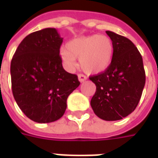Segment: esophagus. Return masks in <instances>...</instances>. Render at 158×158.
<instances>
[{
    "label": "esophagus",
    "mask_w": 158,
    "mask_h": 158,
    "mask_svg": "<svg viewBox=\"0 0 158 158\" xmlns=\"http://www.w3.org/2000/svg\"><path fill=\"white\" fill-rule=\"evenodd\" d=\"M78 79H79V82H81V83H82V82H84V81H85V80L87 79V78L83 74H79L78 75Z\"/></svg>",
    "instance_id": "obj_1"
}]
</instances>
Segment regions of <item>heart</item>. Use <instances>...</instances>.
<instances>
[{
    "label": "heart",
    "mask_w": 158,
    "mask_h": 158,
    "mask_svg": "<svg viewBox=\"0 0 158 158\" xmlns=\"http://www.w3.org/2000/svg\"><path fill=\"white\" fill-rule=\"evenodd\" d=\"M114 52V43L110 37L92 34L70 40L66 43L65 49H61L60 54L68 71H73L76 67V58H79V65L85 73L98 74L110 67Z\"/></svg>",
    "instance_id": "heart-1"
}]
</instances>
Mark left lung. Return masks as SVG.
Listing matches in <instances>:
<instances>
[{
  "label": "left lung",
  "instance_id": "1",
  "mask_svg": "<svg viewBox=\"0 0 158 158\" xmlns=\"http://www.w3.org/2000/svg\"><path fill=\"white\" fill-rule=\"evenodd\" d=\"M114 43V57L104 73L90 77L96 85L91 106L96 115L106 121H116L136 109L145 85V72L140 52L129 39L106 31Z\"/></svg>",
  "mask_w": 158,
  "mask_h": 158
}]
</instances>
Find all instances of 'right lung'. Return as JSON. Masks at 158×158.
<instances>
[{
  "label": "right lung",
  "instance_id": "obj_1",
  "mask_svg": "<svg viewBox=\"0 0 158 158\" xmlns=\"http://www.w3.org/2000/svg\"><path fill=\"white\" fill-rule=\"evenodd\" d=\"M63 41L55 28L28 34L12 59V92L20 109L36 123L60 118L66 100L79 85L77 75L64 70L60 56Z\"/></svg>",
  "mask_w": 158,
  "mask_h": 158
}]
</instances>
